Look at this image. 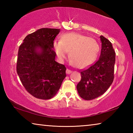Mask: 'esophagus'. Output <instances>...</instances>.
I'll use <instances>...</instances> for the list:
<instances>
[{
    "mask_svg": "<svg viewBox=\"0 0 133 133\" xmlns=\"http://www.w3.org/2000/svg\"><path fill=\"white\" fill-rule=\"evenodd\" d=\"M71 70H69L68 69H66V73L67 74V75H69V74H70L71 73Z\"/></svg>",
    "mask_w": 133,
    "mask_h": 133,
    "instance_id": "esophagus-1",
    "label": "esophagus"
}]
</instances>
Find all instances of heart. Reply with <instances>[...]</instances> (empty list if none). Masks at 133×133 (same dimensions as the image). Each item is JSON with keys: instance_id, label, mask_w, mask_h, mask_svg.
I'll list each match as a JSON object with an SVG mask.
<instances>
[{"instance_id": "1", "label": "heart", "mask_w": 133, "mask_h": 133, "mask_svg": "<svg viewBox=\"0 0 133 133\" xmlns=\"http://www.w3.org/2000/svg\"><path fill=\"white\" fill-rule=\"evenodd\" d=\"M56 55L60 60L69 56L74 66L79 69L88 67L95 61L99 51V45L96 40L77 33L63 35L60 41L54 42Z\"/></svg>"}]
</instances>
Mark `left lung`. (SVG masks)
I'll return each mask as SVG.
<instances>
[{
    "label": "left lung",
    "mask_w": 133,
    "mask_h": 133,
    "mask_svg": "<svg viewBox=\"0 0 133 133\" xmlns=\"http://www.w3.org/2000/svg\"><path fill=\"white\" fill-rule=\"evenodd\" d=\"M102 50L99 59L88 69L80 72L82 78L77 85L79 96L90 100L104 94L114 80L116 53L111 43L100 36Z\"/></svg>",
    "instance_id": "8db88e82"
}]
</instances>
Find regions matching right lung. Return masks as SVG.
Returning a JSON list of instances; mask_svg holds the SVG:
<instances>
[{
  "mask_svg": "<svg viewBox=\"0 0 133 133\" xmlns=\"http://www.w3.org/2000/svg\"><path fill=\"white\" fill-rule=\"evenodd\" d=\"M59 32L58 29H40L27 36L19 47L17 73L25 89L36 98H53L66 76V67L55 61L53 49Z\"/></svg>",
  "mask_w": 133,
  "mask_h": 133,
  "instance_id": "add662e5",
  "label": "right lung"
}]
</instances>
